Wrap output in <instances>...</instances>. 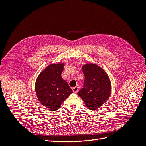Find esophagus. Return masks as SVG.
<instances>
[{"label":"esophagus","instance_id":"34e87169","mask_svg":"<svg viewBox=\"0 0 146 146\" xmlns=\"http://www.w3.org/2000/svg\"><path fill=\"white\" fill-rule=\"evenodd\" d=\"M78 89H79V87H78V86H76V87H73V88H72V90H73V91L74 92H75V93H76V92H78Z\"/></svg>","mask_w":146,"mask_h":146}]
</instances>
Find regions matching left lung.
I'll list each match as a JSON object with an SVG mask.
<instances>
[{
  "label": "left lung",
  "mask_w": 146,
  "mask_h": 146,
  "mask_svg": "<svg viewBox=\"0 0 146 146\" xmlns=\"http://www.w3.org/2000/svg\"><path fill=\"white\" fill-rule=\"evenodd\" d=\"M81 69L85 76L84 87L77 94L89 109L95 110L110 97V80L105 70L95 64H87L81 67Z\"/></svg>",
  "instance_id": "8db88e82"
}]
</instances>
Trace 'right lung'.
Returning <instances> with one entry per match:
<instances>
[{
  "mask_svg": "<svg viewBox=\"0 0 146 146\" xmlns=\"http://www.w3.org/2000/svg\"><path fill=\"white\" fill-rule=\"evenodd\" d=\"M64 63L52 64L38 76L35 91L41 104L49 110H58L61 104L73 92L68 82L61 77Z\"/></svg>",
  "mask_w": 146,
  "mask_h": 146,
  "instance_id": "obj_1",
  "label": "right lung"
}]
</instances>
